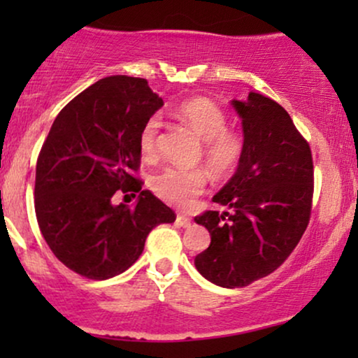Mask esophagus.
I'll return each instance as SVG.
<instances>
[{
    "instance_id": "34e87169",
    "label": "esophagus",
    "mask_w": 358,
    "mask_h": 358,
    "mask_svg": "<svg viewBox=\"0 0 358 358\" xmlns=\"http://www.w3.org/2000/svg\"><path fill=\"white\" fill-rule=\"evenodd\" d=\"M190 224H192V220L188 219V217H185V215L176 217V225H178V227L187 229V227H190Z\"/></svg>"
}]
</instances>
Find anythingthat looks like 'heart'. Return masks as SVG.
Segmentation results:
<instances>
[{"label": "heart", "mask_w": 358, "mask_h": 358, "mask_svg": "<svg viewBox=\"0 0 358 358\" xmlns=\"http://www.w3.org/2000/svg\"><path fill=\"white\" fill-rule=\"evenodd\" d=\"M176 117L203 141L205 162L213 173L224 175L239 162L242 141L239 134L225 129L227 121L219 106L208 99H192L176 110ZM159 117H150L139 133V151L145 159H153L158 151ZM203 171L168 166L155 173L150 187L165 202L176 207H188L196 195L205 190Z\"/></svg>", "instance_id": "heart-1"}]
</instances>
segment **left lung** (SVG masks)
I'll use <instances>...</instances> for the list:
<instances>
[{
  "label": "left lung",
  "mask_w": 358,
  "mask_h": 358,
  "mask_svg": "<svg viewBox=\"0 0 358 358\" xmlns=\"http://www.w3.org/2000/svg\"><path fill=\"white\" fill-rule=\"evenodd\" d=\"M242 124L236 173L213 195L231 208L195 217L210 232V245L195 257L205 279L244 287L274 273L306 231L313 196V159L293 119L276 101L249 92L231 101Z\"/></svg>",
  "instance_id": "1"
}]
</instances>
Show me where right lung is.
Returning <instances> with one entry per match:
<instances>
[{
  "label": "right lung",
  "instance_id": "obj_1",
  "mask_svg": "<svg viewBox=\"0 0 358 358\" xmlns=\"http://www.w3.org/2000/svg\"><path fill=\"white\" fill-rule=\"evenodd\" d=\"M163 106L145 79H101L60 110L35 173V212L45 242L69 269L109 279L138 261L156 225L175 212L134 178L139 133ZM117 189L140 193L134 208L112 203Z\"/></svg>",
  "mask_w": 358,
  "mask_h": 358
}]
</instances>
